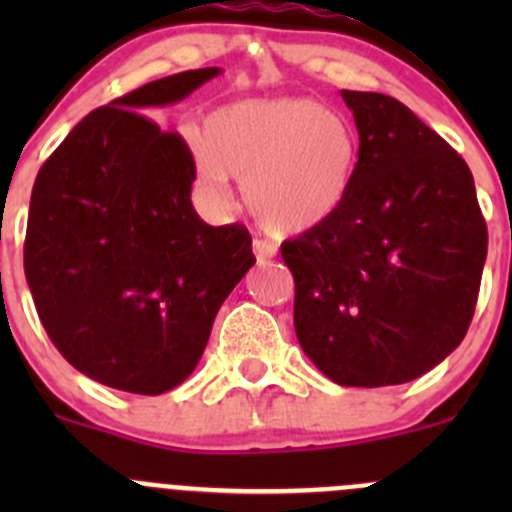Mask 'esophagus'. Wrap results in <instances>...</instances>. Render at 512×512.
Segmentation results:
<instances>
[{
	"instance_id": "34e87169",
	"label": "esophagus",
	"mask_w": 512,
	"mask_h": 512,
	"mask_svg": "<svg viewBox=\"0 0 512 512\" xmlns=\"http://www.w3.org/2000/svg\"><path fill=\"white\" fill-rule=\"evenodd\" d=\"M252 252H255L257 260H270L277 255V247L267 240H252Z\"/></svg>"
}]
</instances>
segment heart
I'll return each mask as SVG.
<instances>
[{"mask_svg":"<svg viewBox=\"0 0 512 512\" xmlns=\"http://www.w3.org/2000/svg\"><path fill=\"white\" fill-rule=\"evenodd\" d=\"M193 153L195 180L210 198H223L232 175L245 183L247 208L267 232L302 235L342 210L359 133L312 98H247L210 113Z\"/></svg>","mask_w":512,"mask_h":512,"instance_id":"1","label":"heart"}]
</instances>
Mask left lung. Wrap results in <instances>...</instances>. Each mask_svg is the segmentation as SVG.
<instances>
[{"label": "left lung", "mask_w": 512, "mask_h": 512, "mask_svg": "<svg viewBox=\"0 0 512 512\" xmlns=\"http://www.w3.org/2000/svg\"><path fill=\"white\" fill-rule=\"evenodd\" d=\"M359 163L342 210L282 242L294 332L342 386H394L466 337L488 252L471 168L396 98L342 91Z\"/></svg>", "instance_id": "left-lung-1"}]
</instances>
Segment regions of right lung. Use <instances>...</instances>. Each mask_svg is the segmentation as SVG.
<instances>
[{"mask_svg": "<svg viewBox=\"0 0 512 512\" xmlns=\"http://www.w3.org/2000/svg\"><path fill=\"white\" fill-rule=\"evenodd\" d=\"M218 74L165 76L96 108L34 180L24 272L36 312L61 356L111 389L158 396L183 384L255 265L245 225L195 213L188 143L141 113Z\"/></svg>", "mask_w": 512, "mask_h": 512, "instance_id": "1", "label": "right lung"}]
</instances>
